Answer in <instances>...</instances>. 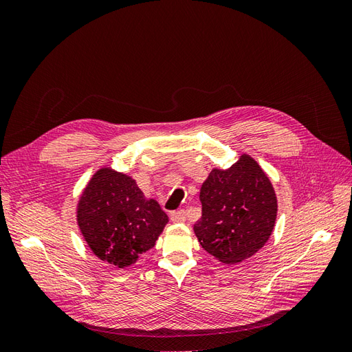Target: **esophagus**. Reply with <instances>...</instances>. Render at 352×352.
<instances>
[{"label": "esophagus", "mask_w": 352, "mask_h": 352, "mask_svg": "<svg viewBox=\"0 0 352 352\" xmlns=\"http://www.w3.org/2000/svg\"><path fill=\"white\" fill-rule=\"evenodd\" d=\"M170 219L175 223H184L186 220V212L185 210H176L170 212Z\"/></svg>", "instance_id": "esophagus-1"}]
</instances>
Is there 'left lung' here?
Segmentation results:
<instances>
[{
  "label": "left lung",
  "mask_w": 352,
  "mask_h": 352,
  "mask_svg": "<svg viewBox=\"0 0 352 352\" xmlns=\"http://www.w3.org/2000/svg\"><path fill=\"white\" fill-rule=\"evenodd\" d=\"M199 199L202 216L194 232L201 247L221 263L252 257L270 238L278 199L269 177L250 155L228 170H212Z\"/></svg>",
  "instance_id": "obj_1"
}]
</instances>
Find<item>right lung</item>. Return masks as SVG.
Instances as JSON below:
<instances>
[{
	"instance_id": "obj_1",
	"label": "right lung",
	"mask_w": 352,
	"mask_h": 352,
	"mask_svg": "<svg viewBox=\"0 0 352 352\" xmlns=\"http://www.w3.org/2000/svg\"><path fill=\"white\" fill-rule=\"evenodd\" d=\"M168 217L132 177L101 168L80 197L78 223L98 258L123 269L151 250Z\"/></svg>"
}]
</instances>
